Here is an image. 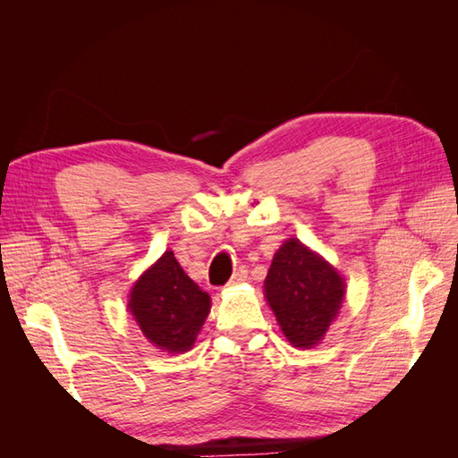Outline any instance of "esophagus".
I'll use <instances>...</instances> for the list:
<instances>
[{
    "instance_id": "esophagus-1",
    "label": "esophagus",
    "mask_w": 458,
    "mask_h": 458,
    "mask_svg": "<svg viewBox=\"0 0 458 458\" xmlns=\"http://www.w3.org/2000/svg\"><path fill=\"white\" fill-rule=\"evenodd\" d=\"M246 275H248V271H246V267H239L237 271L233 273V276H231V281L227 283L229 286H234V284H239V283H242L244 279H246Z\"/></svg>"
}]
</instances>
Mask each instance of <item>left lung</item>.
Instances as JSON below:
<instances>
[{
    "instance_id": "left-lung-1",
    "label": "left lung",
    "mask_w": 458,
    "mask_h": 458,
    "mask_svg": "<svg viewBox=\"0 0 458 458\" xmlns=\"http://www.w3.org/2000/svg\"><path fill=\"white\" fill-rule=\"evenodd\" d=\"M345 293L344 279L296 239L276 250L266 279V298L284 336L311 348L325 336Z\"/></svg>"
}]
</instances>
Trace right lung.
<instances>
[{"label":"right lung","mask_w":458,"mask_h":458,"mask_svg":"<svg viewBox=\"0 0 458 458\" xmlns=\"http://www.w3.org/2000/svg\"><path fill=\"white\" fill-rule=\"evenodd\" d=\"M130 311L158 350L179 353L195 344L210 311V296L189 279L168 250L137 281Z\"/></svg>","instance_id":"1"}]
</instances>
